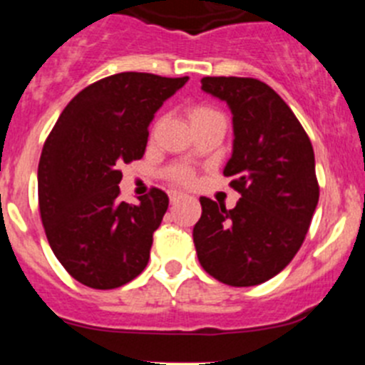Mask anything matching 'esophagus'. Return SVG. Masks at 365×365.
<instances>
[{"label":"esophagus","instance_id":"obj_1","mask_svg":"<svg viewBox=\"0 0 365 365\" xmlns=\"http://www.w3.org/2000/svg\"><path fill=\"white\" fill-rule=\"evenodd\" d=\"M182 197H185V193L182 192H170V201L172 202L179 201V199H182Z\"/></svg>","mask_w":365,"mask_h":365}]
</instances>
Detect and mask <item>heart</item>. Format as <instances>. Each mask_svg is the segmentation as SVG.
<instances>
[{
	"instance_id": "heart-1",
	"label": "heart",
	"mask_w": 365,
	"mask_h": 365,
	"mask_svg": "<svg viewBox=\"0 0 365 365\" xmlns=\"http://www.w3.org/2000/svg\"><path fill=\"white\" fill-rule=\"evenodd\" d=\"M215 113L217 111H214V109L199 106V108H193L192 111H190V118H192V120H197V118L210 117V115H215ZM173 177H175L177 180H180V182H186V180H190V172L188 170H177V172H173Z\"/></svg>"
}]
</instances>
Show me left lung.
Instances as JSON below:
<instances>
[{"label": "left lung", "instance_id": "8db88e82", "mask_svg": "<svg viewBox=\"0 0 365 365\" xmlns=\"http://www.w3.org/2000/svg\"><path fill=\"white\" fill-rule=\"evenodd\" d=\"M201 89L227 102L234 144L222 173L241 193L227 210L201 197L193 227L199 263L217 282L252 287L282 272L311 227L320 188L314 151L291 108L256 78L205 76Z\"/></svg>", "mask_w": 365, "mask_h": 365}]
</instances>
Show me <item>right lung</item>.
I'll list each match as a JSON object with an SVG mask.
<instances>
[{
    "mask_svg": "<svg viewBox=\"0 0 365 365\" xmlns=\"http://www.w3.org/2000/svg\"><path fill=\"white\" fill-rule=\"evenodd\" d=\"M182 78L118 73L71 100L45 140L38 164V201L54 256L76 282L117 289L150 259L153 232L168 210L151 188L138 205L118 201L120 168L143 159L155 113Z\"/></svg>",
    "mask_w": 365,
    "mask_h": 365,
    "instance_id": "add662e5",
    "label": "right lung"
}]
</instances>
